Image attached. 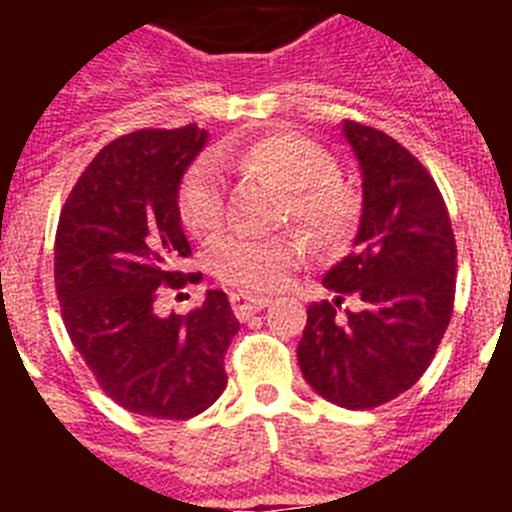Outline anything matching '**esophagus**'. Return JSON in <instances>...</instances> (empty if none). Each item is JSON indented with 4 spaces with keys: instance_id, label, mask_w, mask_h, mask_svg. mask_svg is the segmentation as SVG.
Masks as SVG:
<instances>
[{
    "instance_id": "1",
    "label": "esophagus",
    "mask_w": 512,
    "mask_h": 512,
    "mask_svg": "<svg viewBox=\"0 0 512 512\" xmlns=\"http://www.w3.org/2000/svg\"><path fill=\"white\" fill-rule=\"evenodd\" d=\"M230 302H233V310L235 315L241 320H246L248 315H253V312L264 310V307H269V297H259V295H246V292H233L230 295Z\"/></svg>"
}]
</instances>
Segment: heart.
Returning a JSON list of instances; mask_svg holds the SVG:
<instances>
[{
    "label": "heart",
    "mask_w": 512,
    "mask_h": 512,
    "mask_svg": "<svg viewBox=\"0 0 512 512\" xmlns=\"http://www.w3.org/2000/svg\"><path fill=\"white\" fill-rule=\"evenodd\" d=\"M243 166L269 176L287 189V217L323 238L338 241L359 215L356 189L336 174L325 148L295 133H271L248 146H220L215 156L200 158L184 176L179 212L194 235L215 233L225 220V179L220 166ZM310 251L302 233L277 235L230 233L217 238L207 266L220 282L241 292H266L287 279Z\"/></svg>",
    "instance_id": "1"
}]
</instances>
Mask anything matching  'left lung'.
I'll use <instances>...</instances> for the list:
<instances>
[{
	"mask_svg": "<svg viewBox=\"0 0 512 512\" xmlns=\"http://www.w3.org/2000/svg\"><path fill=\"white\" fill-rule=\"evenodd\" d=\"M361 171L354 251L323 277L333 302H312L297 346L302 377L333 405L369 410L410 390L454 312L456 241L418 158L382 130L343 120ZM343 296L360 305L337 312Z\"/></svg>",
	"mask_w": 512,
	"mask_h": 512,
	"instance_id": "8db88e82",
	"label": "left lung"
}]
</instances>
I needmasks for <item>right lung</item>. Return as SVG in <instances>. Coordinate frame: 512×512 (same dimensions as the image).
Returning <instances> with one entry per match:
<instances>
[{"label":"right lung","mask_w":512,"mask_h":512,"mask_svg":"<svg viewBox=\"0 0 512 512\" xmlns=\"http://www.w3.org/2000/svg\"><path fill=\"white\" fill-rule=\"evenodd\" d=\"M197 125L112 140L79 176L56 233V292L71 343L120 408L187 420L223 395L230 338L241 323L220 289L189 315H158L161 287L179 289L187 235L182 176L207 146Z\"/></svg>","instance_id":"obj_1"}]
</instances>
